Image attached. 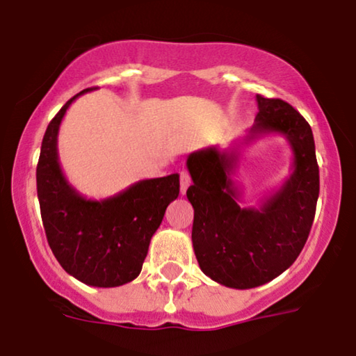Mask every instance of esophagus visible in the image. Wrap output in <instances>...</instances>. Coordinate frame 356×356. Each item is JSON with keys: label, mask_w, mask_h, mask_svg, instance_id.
Returning <instances> with one entry per match:
<instances>
[{"label": "esophagus", "mask_w": 356, "mask_h": 356, "mask_svg": "<svg viewBox=\"0 0 356 356\" xmlns=\"http://www.w3.org/2000/svg\"><path fill=\"white\" fill-rule=\"evenodd\" d=\"M188 186H191V175H188V172H186V170H182L181 172V193L182 195L187 192Z\"/></svg>", "instance_id": "esophagus-1"}]
</instances>
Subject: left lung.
Instances as JSON below:
<instances>
[{"label":"left lung","mask_w":356,"mask_h":356,"mask_svg":"<svg viewBox=\"0 0 356 356\" xmlns=\"http://www.w3.org/2000/svg\"><path fill=\"white\" fill-rule=\"evenodd\" d=\"M253 128L228 149L211 146L192 152L187 169L193 186L192 245L204 274L233 289L273 281L298 259L307 241L318 199L314 134L304 116L279 98L256 95ZM282 134L293 149V174L258 209H243L232 182L239 147L264 134Z\"/></svg>","instance_id":"8db88e82"}]
</instances>
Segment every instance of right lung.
<instances>
[{
    "instance_id": "obj_1",
    "label": "right lung",
    "mask_w": 356,
    "mask_h": 356,
    "mask_svg": "<svg viewBox=\"0 0 356 356\" xmlns=\"http://www.w3.org/2000/svg\"><path fill=\"white\" fill-rule=\"evenodd\" d=\"M70 98L44 134L35 170L44 230L60 266L87 286L116 287L141 273L151 238L179 195V174L146 179L103 200H90L67 182L57 136Z\"/></svg>"
}]
</instances>
